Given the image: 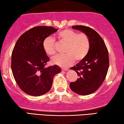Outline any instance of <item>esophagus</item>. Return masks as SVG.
<instances>
[{
  "mask_svg": "<svg viewBox=\"0 0 124 124\" xmlns=\"http://www.w3.org/2000/svg\"><path fill=\"white\" fill-rule=\"evenodd\" d=\"M62 70L67 71V70H68V68H62Z\"/></svg>",
  "mask_w": 124,
  "mask_h": 124,
  "instance_id": "esophagus-1",
  "label": "esophagus"
}]
</instances>
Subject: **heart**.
<instances>
[{"label": "heart", "mask_w": 124, "mask_h": 124, "mask_svg": "<svg viewBox=\"0 0 124 124\" xmlns=\"http://www.w3.org/2000/svg\"><path fill=\"white\" fill-rule=\"evenodd\" d=\"M57 37L62 41L68 43L65 50L66 54L59 55L52 59V63L67 67L76 60L80 62L86 57L90 50V40L84 33L78 34L70 29H65L59 32ZM43 50L47 55L54 56L56 55L55 42L52 37H47L43 43Z\"/></svg>", "instance_id": "b5f03b06"}]
</instances>
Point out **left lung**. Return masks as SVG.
<instances>
[{"instance_id":"8db88e82","label":"left lung","mask_w":124,"mask_h":124,"mask_svg":"<svg viewBox=\"0 0 124 124\" xmlns=\"http://www.w3.org/2000/svg\"><path fill=\"white\" fill-rule=\"evenodd\" d=\"M72 28L87 35L90 47L85 58L70 68L79 78L69 86L76 94L87 95L97 90L106 78L109 67L108 51L102 38L94 29L82 25H75Z\"/></svg>"}]
</instances>
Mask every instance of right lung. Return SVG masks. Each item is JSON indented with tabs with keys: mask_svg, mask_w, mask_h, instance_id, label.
<instances>
[{
	"mask_svg": "<svg viewBox=\"0 0 124 124\" xmlns=\"http://www.w3.org/2000/svg\"><path fill=\"white\" fill-rule=\"evenodd\" d=\"M57 31L52 26H35L23 34L15 44L12 71L17 84L27 94L37 96L47 93L54 77L61 72L56 65L45 67L50 59L43 47L45 39Z\"/></svg>",
	"mask_w": 124,
	"mask_h": 124,
	"instance_id": "right-lung-1",
	"label": "right lung"
}]
</instances>
